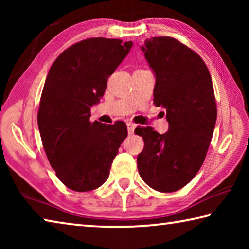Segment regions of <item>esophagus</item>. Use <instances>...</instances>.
<instances>
[{"label": "esophagus", "instance_id": "esophagus-1", "mask_svg": "<svg viewBox=\"0 0 249 249\" xmlns=\"http://www.w3.org/2000/svg\"><path fill=\"white\" fill-rule=\"evenodd\" d=\"M127 130H128V134H134V130H135V127H136V125H135L134 123H132V122H127Z\"/></svg>", "mask_w": 249, "mask_h": 249}]
</instances>
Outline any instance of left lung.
Instances as JSON below:
<instances>
[{"instance_id":"obj_1","label":"left lung","mask_w":249,"mask_h":249,"mask_svg":"<svg viewBox=\"0 0 249 249\" xmlns=\"http://www.w3.org/2000/svg\"><path fill=\"white\" fill-rule=\"evenodd\" d=\"M141 48L156 75L154 103L166 108L169 129H135L145 142L138 171L154 190L174 192L195 178L208 153L217 116L212 79L199 54L172 37H153Z\"/></svg>"}]
</instances>
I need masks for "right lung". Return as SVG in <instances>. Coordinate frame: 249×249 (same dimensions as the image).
I'll list each match as a JSON object with an SVG mask.
<instances>
[{
	"mask_svg": "<svg viewBox=\"0 0 249 249\" xmlns=\"http://www.w3.org/2000/svg\"><path fill=\"white\" fill-rule=\"evenodd\" d=\"M132 46L102 37L81 40L59 54L46 78L37 114L41 142L58 179L71 190L101 187L127 136L123 122L92 123L90 111Z\"/></svg>",
	"mask_w": 249,
	"mask_h": 249,
	"instance_id": "add662e5",
	"label": "right lung"
}]
</instances>
